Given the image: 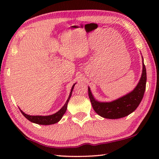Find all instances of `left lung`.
<instances>
[{"label": "left lung", "instance_id": "obj_1", "mask_svg": "<svg viewBox=\"0 0 159 159\" xmlns=\"http://www.w3.org/2000/svg\"><path fill=\"white\" fill-rule=\"evenodd\" d=\"M142 55V54H141ZM142 58V72L139 82L135 88L120 98L111 102H100L95 98L89 86L88 95L95 111L100 116L109 119L127 116L135 110L143 98L147 83V71Z\"/></svg>", "mask_w": 159, "mask_h": 159}]
</instances>
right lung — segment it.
<instances>
[{
  "mask_svg": "<svg viewBox=\"0 0 159 159\" xmlns=\"http://www.w3.org/2000/svg\"><path fill=\"white\" fill-rule=\"evenodd\" d=\"M76 83H75L73 85V86H72L71 92L69 93V98L67 99L66 103L64 104V106L61 107L58 111L55 113V114H53L52 115H49V116H31V115L25 114L23 111H21L20 108L19 109H20L21 114L25 116V117L26 118H27L29 120H30V121L32 123H36V124H39V125H45L55 124V123L60 121L64 116V114H65V112L67 109V104H68L69 99L71 98L72 91L74 90V88L75 85H76Z\"/></svg>",
  "mask_w": 159,
  "mask_h": 159,
  "instance_id": "1",
  "label": "right lung"
}]
</instances>
